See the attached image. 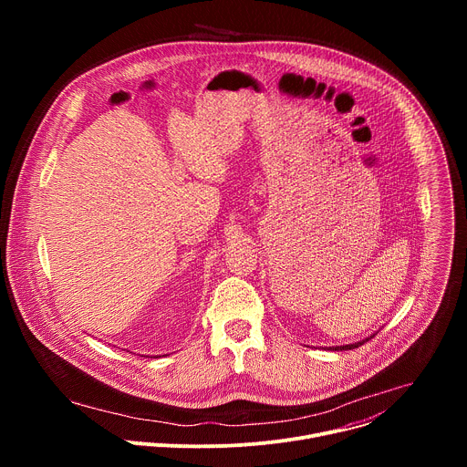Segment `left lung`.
<instances>
[{
    "instance_id": "left-lung-1",
    "label": "left lung",
    "mask_w": 467,
    "mask_h": 467,
    "mask_svg": "<svg viewBox=\"0 0 467 467\" xmlns=\"http://www.w3.org/2000/svg\"><path fill=\"white\" fill-rule=\"evenodd\" d=\"M373 338V337H371ZM369 340V338H368ZM366 340H362V342H357V344H349V346H338V348H330L332 351H346V349H355V348H358V346H362Z\"/></svg>"
}]
</instances>
